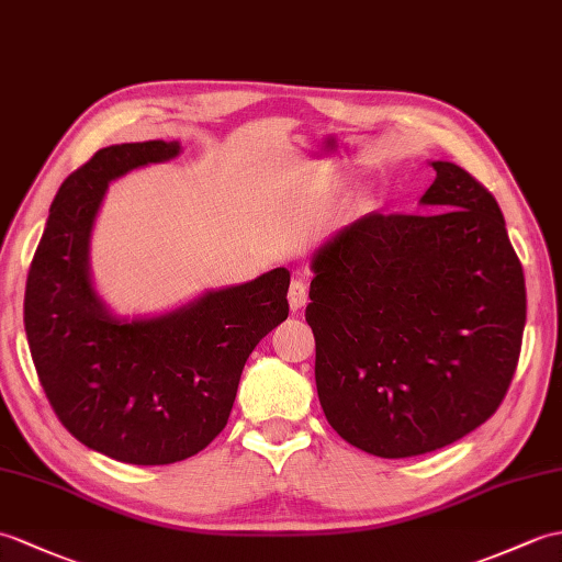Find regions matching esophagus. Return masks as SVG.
<instances>
[{"label":"esophagus","instance_id":"esophagus-1","mask_svg":"<svg viewBox=\"0 0 562 562\" xmlns=\"http://www.w3.org/2000/svg\"><path fill=\"white\" fill-rule=\"evenodd\" d=\"M286 299H290L292 311H299L302 306H306V302H308V286H306V282L304 280H292L290 294H286Z\"/></svg>","mask_w":562,"mask_h":562}]
</instances>
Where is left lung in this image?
Masks as SVG:
<instances>
[{
    "mask_svg": "<svg viewBox=\"0 0 562 562\" xmlns=\"http://www.w3.org/2000/svg\"><path fill=\"white\" fill-rule=\"evenodd\" d=\"M430 213H369L313 258L306 321L325 419L351 446L397 460L488 422L527 321L525 272L493 193L434 162Z\"/></svg>",
    "mask_w": 562,
    "mask_h": 562,
    "instance_id": "obj_1",
    "label": "left lung"
}]
</instances>
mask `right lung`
Returning a JSON list of instances; mask_svg holds the SVG:
<instances>
[{"label": "right lung", "mask_w": 562, "mask_h": 562, "mask_svg": "<svg viewBox=\"0 0 562 562\" xmlns=\"http://www.w3.org/2000/svg\"><path fill=\"white\" fill-rule=\"evenodd\" d=\"M179 143L98 150L59 187L25 282L31 357L57 419L126 464H172L227 426L244 363L290 316V270L207 292L160 318L120 321L88 278V239L112 179L175 158Z\"/></svg>", "instance_id": "1"}]
</instances>
